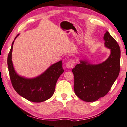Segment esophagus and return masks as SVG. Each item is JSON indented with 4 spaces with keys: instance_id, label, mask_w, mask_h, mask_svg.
<instances>
[{
    "instance_id": "esophagus-1",
    "label": "esophagus",
    "mask_w": 127,
    "mask_h": 127,
    "mask_svg": "<svg viewBox=\"0 0 127 127\" xmlns=\"http://www.w3.org/2000/svg\"><path fill=\"white\" fill-rule=\"evenodd\" d=\"M74 64H75V61H74V60L72 59L67 62V64H66V66H67V67L68 68H70V69H71V68H73Z\"/></svg>"
}]
</instances>
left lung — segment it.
<instances>
[{
  "label": "left lung",
  "mask_w": 127,
  "mask_h": 127,
  "mask_svg": "<svg viewBox=\"0 0 127 127\" xmlns=\"http://www.w3.org/2000/svg\"><path fill=\"white\" fill-rule=\"evenodd\" d=\"M103 38L105 46L111 49L108 59L98 65H91L87 62L80 61L81 63L72 69L74 93L84 101L94 102L105 96L119 74V46L107 31Z\"/></svg>",
  "instance_id": "obj_1"
}]
</instances>
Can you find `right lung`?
I'll return each mask as SVG.
<instances>
[{
	"mask_svg": "<svg viewBox=\"0 0 127 127\" xmlns=\"http://www.w3.org/2000/svg\"><path fill=\"white\" fill-rule=\"evenodd\" d=\"M13 43L14 41L7 59L9 77L13 88L20 95L29 101L42 102L49 99L55 91L58 78L64 71L62 68V61L60 60L54 64L43 74L36 78L28 79L21 77L16 73L12 61Z\"/></svg>",
	"mask_w": 127,
	"mask_h": 127,
	"instance_id": "add662e5",
	"label": "right lung"
}]
</instances>
